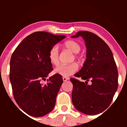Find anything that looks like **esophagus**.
Segmentation results:
<instances>
[{
    "instance_id": "1",
    "label": "esophagus",
    "mask_w": 127,
    "mask_h": 127,
    "mask_svg": "<svg viewBox=\"0 0 127 127\" xmlns=\"http://www.w3.org/2000/svg\"><path fill=\"white\" fill-rule=\"evenodd\" d=\"M69 79V78L66 77H63V81H67Z\"/></svg>"
}]
</instances>
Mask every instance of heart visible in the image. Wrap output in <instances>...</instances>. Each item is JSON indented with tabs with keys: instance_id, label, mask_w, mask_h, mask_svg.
I'll list each match as a JSON object with an SVG mask.
<instances>
[{
	"instance_id": "b5f03b06",
	"label": "heart",
	"mask_w": 127,
	"mask_h": 127,
	"mask_svg": "<svg viewBox=\"0 0 127 127\" xmlns=\"http://www.w3.org/2000/svg\"><path fill=\"white\" fill-rule=\"evenodd\" d=\"M64 46L66 48L72 52L75 59H79V55L78 54L81 50L80 45L74 40H67L64 42ZM48 58L51 63L53 65H58L59 63V51L58 46L54 45L51 48L48 53ZM78 70V65L75 63L69 64H61L56 67L55 72L58 74L63 77H69L72 75Z\"/></svg>"
}]
</instances>
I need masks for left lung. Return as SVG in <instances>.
Returning a JSON list of instances; mask_svg holds the SVG:
<instances>
[{
    "instance_id": "1",
    "label": "left lung",
    "mask_w": 127,
    "mask_h": 127,
    "mask_svg": "<svg viewBox=\"0 0 127 127\" xmlns=\"http://www.w3.org/2000/svg\"><path fill=\"white\" fill-rule=\"evenodd\" d=\"M82 37L87 47L86 60L82 68L75 74L86 80L74 78L72 101L76 109L88 115L101 113L109 106L118 87V71L111 49L99 37L81 31L71 37ZM91 80L92 85H88Z\"/></svg>"
}]
</instances>
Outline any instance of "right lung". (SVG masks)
Returning <instances> with one entry per match:
<instances>
[{"mask_svg":"<svg viewBox=\"0 0 127 127\" xmlns=\"http://www.w3.org/2000/svg\"><path fill=\"white\" fill-rule=\"evenodd\" d=\"M66 37L43 31L30 34L18 45L10 60V80L13 95L20 108L33 117L45 116L53 110L62 76L56 74L41 80L53 69L48 58L50 50Z\"/></svg>","mask_w":127,"mask_h":127,"instance_id":"add662e5","label":"right lung"}]
</instances>
